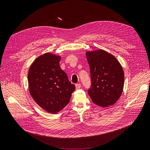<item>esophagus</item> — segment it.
Listing matches in <instances>:
<instances>
[{"instance_id":"1","label":"esophagus","mask_w":150,"mask_h":150,"mask_svg":"<svg viewBox=\"0 0 150 150\" xmlns=\"http://www.w3.org/2000/svg\"><path fill=\"white\" fill-rule=\"evenodd\" d=\"M75 86H76V89H79V88H81V84H76V85H75Z\"/></svg>"}]
</instances>
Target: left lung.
I'll list each match as a JSON object with an SVG mask.
<instances>
[{
  "instance_id": "left-lung-1",
  "label": "left lung",
  "mask_w": 150,
  "mask_h": 150,
  "mask_svg": "<svg viewBox=\"0 0 150 150\" xmlns=\"http://www.w3.org/2000/svg\"><path fill=\"white\" fill-rule=\"evenodd\" d=\"M89 65L91 88L88 94L96 105L107 108L121 97L124 87L125 74L117 59L103 49L86 52Z\"/></svg>"
}]
</instances>
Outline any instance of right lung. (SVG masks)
I'll use <instances>...</instances> for the list:
<instances>
[{
  "label": "right lung",
  "instance_id": "obj_1",
  "mask_svg": "<svg viewBox=\"0 0 150 150\" xmlns=\"http://www.w3.org/2000/svg\"><path fill=\"white\" fill-rule=\"evenodd\" d=\"M61 56L50 52L38 57L28 71L29 91L34 101L51 114L61 111L69 102L75 86L59 66Z\"/></svg>",
  "mask_w": 150,
  "mask_h": 150
}]
</instances>
